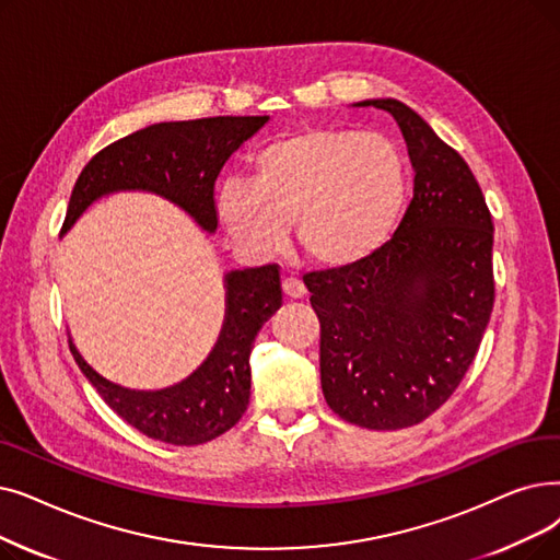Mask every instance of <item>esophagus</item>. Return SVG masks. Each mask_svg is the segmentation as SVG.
<instances>
[{"instance_id": "esophagus-1", "label": "esophagus", "mask_w": 560, "mask_h": 560, "mask_svg": "<svg viewBox=\"0 0 560 560\" xmlns=\"http://www.w3.org/2000/svg\"><path fill=\"white\" fill-rule=\"evenodd\" d=\"M283 293L290 300H302L306 295V285L298 277H288V279H283Z\"/></svg>"}]
</instances>
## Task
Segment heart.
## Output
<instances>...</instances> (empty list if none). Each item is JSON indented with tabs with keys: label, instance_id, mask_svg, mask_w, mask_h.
Masks as SVG:
<instances>
[{
	"label": "heart",
	"instance_id": "b5f03b06",
	"mask_svg": "<svg viewBox=\"0 0 560 560\" xmlns=\"http://www.w3.org/2000/svg\"><path fill=\"white\" fill-rule=\"evenodd\" d=\"M407 203L400 145L377 132L308 128L265 143L252 178L217 194L226 231L256 252H275L293 220L300 249L318 265L350 267L380 252Z\"/></svg>",
	"mask_w": 560,
	"mask_h": 560
}]
</instances>
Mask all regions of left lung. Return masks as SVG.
<instances>
[{"instance_id":"obj_1","label":"left lung","mask_w":560,"mask_h":560,"mask_svg":"<svg viewBox=\"0 0 560 560\" xmlns=\"http://www.w3.org/2000/svg\"><path fill=\"white\" fill-rule=\"evenodd\" d=\"M392 114L415 166L396 235L350 267L308 272L320 320V382L343 421L369 430L417 425L459 386L494 306V224L469 164L405 103Z\"/></svg>"}]
</instances>
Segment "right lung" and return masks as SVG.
Listing matches in <instances>:
<instances>
[{
	"instance_id": "obj_1",
	"label": "right lung",
	"mask_w": 560,
	"mask_h": 560,
	"mask_svg": "<svg viewBox=\"0 0 560 560\" xmlns=\"http://www.w3.org/2000/svg\"><path fill=\"white\" fill-rule=\"evenodd\" d=\"M270 116H212L155 124L109 143L95 153L72 187L61 233L105 194L120 189L155 191L187 210L197 224L217 229L214 180L224 162L258 132ZM226 320L203 366L185 382L162 392H130L95 373L68 338L80 371L95 392L151 440L197 446L231 430L249 405V354L256 334L281 306L277 265L226 275Z\"/></svg>"
}]
</instances>
